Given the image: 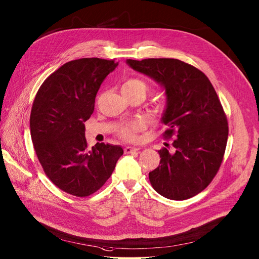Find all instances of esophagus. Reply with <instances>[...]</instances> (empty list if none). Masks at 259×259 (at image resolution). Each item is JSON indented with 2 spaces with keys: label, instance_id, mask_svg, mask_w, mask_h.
<instances>
[{
  "label": "esophagus",
  "instance_id": "1",
  "mask_svg": "<svg viewBox=\"0 0 259 259\" xmlns=\"http://www.w3.org/2000/svg\"><path fill=\"white\" fill-rule=\"evenodd\" d=\"M139 151V148H136V147H125L123 148V152H125L126 154H129V153H133V152H137Z\"/></svg>",
  "mask_w": 259,
  "mask_h": 259
}]
</instances>
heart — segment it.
Here are the masks:
<instances>
[{
	"label": "heart",
	"mask_w": 259,
	"mask_h": 259,
	"mask_svg": "<svg viewBox=\"0 0 259 259\" xmlns=\"http://www.w3.org/2000/svg\"><path fill=\"white\" fill-rule=\"evenodd\" d=\"M121 91L127 93H142L146 95V93L148 91V85L143 80L138 79V78H131V79H128L127 81L123 82L121 87ZM145 125L142 120H137L130 123H123V125H120L117 128L116 132L118 134V137L123 141L134 142L137 140V134L140 131H142Z\"/></svg>",
	"instance_id": "heart-1"
}]
</instances>
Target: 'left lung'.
Listing matches in <instances>:
<instances>
[{"mask_svg": "<svg viewBox=\"0 0 259 259\" xmlns=\"http://www.w3.org/2000/svg\"><path fill=\"white\" fill-rule=\"evenodd\" d=\"M134 71L165 89L162 121L172 150H159L160 165L149 180L156 193L170 200L192 198L212 181L226 151L229 126L218 95L204 73L172 58L127 59Z\"/></svg>", "mask_w": 259, "mask_h": 259, "instance_id": "left-lung-1", "label": "left lung"}]
</instances>
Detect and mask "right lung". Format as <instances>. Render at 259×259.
I'll return each instance as SVG.
<instances>
[{
	"instance_id": "obj_1",
	"label": "right lung",
	"mask_w": 259,
	"mask_h": 259,
	"mask_svg": "<svg viewBox=\"0 0 259 259\" xmlns=\"http://www.w3.org/2000/svg\"><path fill=\"white\" fill-rule=\"evenodd\" d=\"M117 62L81 58L51 74L33 100L30 134L38 160L51 181L63 192L88 197L102 187L122 155L120 146L97 143L88 148L84 121L95 97Z\"/></svg>"
}]
</instances>
